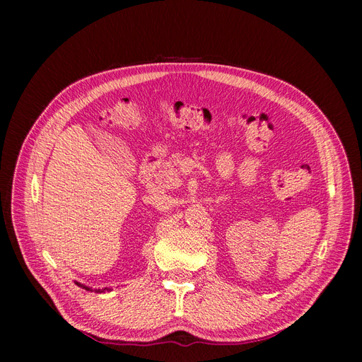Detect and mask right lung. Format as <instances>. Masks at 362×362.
Listing matches in <instances>:
<instances>
[{
    "instance_id": "obj_1",
    "label": "right lung",
    "mask_w": 362,
    "mask_h": 362,
    "mask_svg": "<svg viewBox=\"0 0 362 362\" xmlns=\"http://www.w3.org/2000/svg\"><path fill=\"white\" fill-rule=\"evenodd\" d=\"M75 284H76V286H78V287H81V288L87 290V291H93V288H92V287H87V286H83V284H80V282H75ZM105 290L108 291V288H103V290H101V288H98V290H95V291H96V293H104Z\"/></svg>"
}]
</instances>
